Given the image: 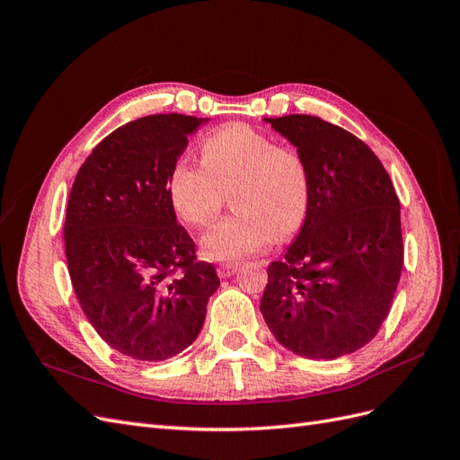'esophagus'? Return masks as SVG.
<instances>
[{"label": "esophagus", "instance_id": "esophagus-1", "mask_svg": "<svg viewBox=\"0 0 460 460\" xmlns=\"http://www.w3.org/2000/svg\"><path fill=\"white\" fill-rule=\"evenodd\" d=\"M235 272H238V264H234V262L220 264V267L217 269V274H218L220 278H230V276H234Z\"/></svg>", "mask_w": 460, "mask_h": 460}]
</instances>
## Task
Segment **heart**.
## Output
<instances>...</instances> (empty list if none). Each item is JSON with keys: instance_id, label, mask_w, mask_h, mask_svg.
I'll return each instance as SVG.
<instances>
[{"instance_id": "obj_1", "label": "heart", "mask_w": 460, "mask_h": 460, "mask_svg": "<svg viewBox=\"0 0 460 460\" xmlns=\"http://www.w3.org/2000/svg\"><path fill=\"white\" fill-rule=\"evenodd\" d=\"M232 188L235 215L201 238V253L211 261L259 253L276 234H296L307 217L311 174L301 153L242 122L208 136L203 161L178 157L166 182L176 215L198 228L213 225Z\"/></svg>"}]
</instances>
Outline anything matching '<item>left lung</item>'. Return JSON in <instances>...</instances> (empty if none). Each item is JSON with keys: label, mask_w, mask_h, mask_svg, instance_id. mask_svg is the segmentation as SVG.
<instances>
[{"label": "left lung", "mask_w": 460, "mask_h": 460, "mask_svg": "<svg viewBox=\"0 0 460 460\" xmlns=\"http://www.w3.org/2000/svg\"><path fill=\"white\" fill-rule=\"evenodd\" d=\"M264 120L297 147L311 174L303 226L269 267L264 323L299 357L349 355L392 309L402 269L397 193L380 159L351 132L311 115Z\"/></svg>", "instance_id": "8db88e82"}]
</instances>
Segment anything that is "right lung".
<instances>
[{
    "instance_id": "obj_1",
    "label": "right lung",
    "mask_w": 460,
    "mask_h": 460,
    "mask_svg": "<svg viewBox=\"0 0 460 460\" xmlns=\"http://www.w3.org/2000/svg\"><path fill=\"white\" fill-rule=\"evenodd\" d=\"M208 119L149 115L111 132L80 166L66 203L65 253L82 311L102 340L136 360L196 341L220 286L178 225L169 172Z\"/></svg>"
}]
</instances>
